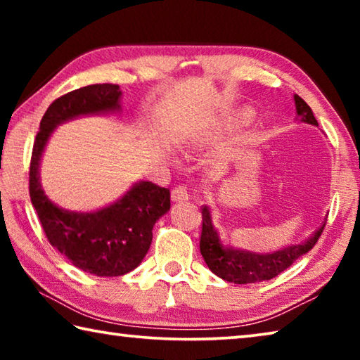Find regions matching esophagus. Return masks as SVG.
Segmentation results:
<instances>
[{
  "instance_id": "34e87169",
  "label": "esophagus",
  "mask_w": 360,
  "mask_h": 360,
  "mask_svg": "<svg viewBox=\"0 0 360 360\" xmlns=\"http://www.w3.org/2000/svg\"><path fill=\"white\" fill-rule=\"evenodd\" d=\"M188 198H191V195H188L187 188L184 186H178V187H174L173 191H172V200H173V202H176V203L187 202Z\"/></svg>"
}]
</instances>
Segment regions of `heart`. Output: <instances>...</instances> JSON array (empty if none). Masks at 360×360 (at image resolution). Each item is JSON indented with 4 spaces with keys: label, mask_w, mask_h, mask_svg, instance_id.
<instances>
[{
    "label": "heart",
    "mask_w": 360,
    "mask_h": 360,
    "mask_svg": "<svg viewBox=\"0 0 360 360\" xmlns=\"http://www.w3.org/2000/svg\"><path fill=\"white\" fill-rule=\"evenodd\" d=\"M252 120V112L248 111V109H245V111H241L235 115V117H231L229 125L230 127H245L248 124H251Z\"/></svg>",
    "instance_id": "obj_1"
}]
</instances>
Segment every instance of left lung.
Returning a JSON list of instances; mask_svg holds the SVG:
<instances>
[{"instance_id":"8db88e82","label":"left lung","mask_w":360,"mask_h":360,"mask_svg":"<svg viewBox=\"0 0 360 360\" xmlns=\"http://www.w3.org/2000/svg\"><path fill=\"white\" fill-rule=\"evenodd\" d=\"M297 120L302 124L318 125L314 114L307 103L300 96L294 95ZM203 225H202V238H200V252L208 265L210 270L216 276L222 278L224 281L233 284H252L278 276L285 268H289L297 259L311 251L316 243H318L322 230L326 227V221L321 227L309 236L308 240L298 245H290L273 252H254L248 249L235 248L230 245H224L219 235V230L212 224L211 210L203 206L202 210Z\"/></svg>"}]
</instances>
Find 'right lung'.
I'll return each mask as SVG.
<instances>
[{"label":"right lung","instance_id":"1","mask_svg":"<svg viewBox=\"0 0 360 360\" xmlns=\"http://www.w3.org/2000/svg\"><path fill=\"white\" fill-rule=\"evenodd\" d=\"M122 90L115 84H94L60 96L47 108L33 146L30 198L51 245L79 270L95 276H122L141 264L152 229L169 211V191L136 181L119 200L96 211L60 208L41 186V160L58 125L84 115L119 114Z\"/></svg>","mask_w":360,"mask_h":360}]
</instances>
